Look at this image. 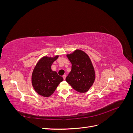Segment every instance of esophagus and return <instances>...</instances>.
I'll list each match as a JSON object with an SVG mask.
<instances>
[{
    "mask_svg": "<svg viewBox=\"0 0 133 133\" xmlns=\"http://www.w3.org/2000/svg\"><path fill=\"white\" fill-rule=\"evenodd\" d=\"M63 78L64 80H65V78H66V75H64L63 76Z\"/></svg>",
    "mask_w": 133,
    "mask_h": 133,
    "instance_id": "1",
    "label": "esophagus"
}]
</instances>
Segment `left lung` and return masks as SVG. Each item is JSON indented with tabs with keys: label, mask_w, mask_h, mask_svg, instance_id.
Wrapping results in <instances>:
<instances>
[{
	"label": "left lung",
	"mask_w": 133,
	"mask_h": 133,
	"mask_svg": "<svg viewBox=\"0 0 133 133\" xmlns=\"http://www.w3.org/2000/svg\"><path fill=\"white\" fill-rule=\"evenodd\" d=\"M66 57L72 64L71 70L65 79L66 82L79 92L88 91L95 79L94 68L89 57L79 49Z\"/></svg>",
	"instance_id": "left-lung-1"
}]
</instances>
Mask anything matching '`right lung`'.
Returning <instances> with one entry per match:
<instances>
[{"label": "right lung", "instance_id": "right-lung-1", "mask_svg": "<svg viewBox=\"0 0 133 133\" xmlns=\"http://www.w3.org/2000/svg\"><path fill=\"white\" fill-rule=\"evenodd\" d=\"M59 57H43L40 59L33 70L31 75V83L37 93L44 97H49L54 93L60 82L62 76L51 69L52 64Z\"/></svg>", "mask_w": 133, "mask_h": 133}]
</instances>
